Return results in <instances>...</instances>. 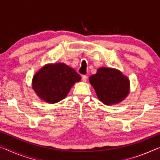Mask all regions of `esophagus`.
Returning a JSON list of instances; mask_svg holds the SVG:
<instances>
[{"label": "esophagus", "instance_id": "34e87169", "mask_svg": "<svg viewBox=\"0 0 160 160\" xmlns=\"http://www.w3.org/2000/svg\"><path fill=\"white\" fill-rule=\"evenodd\" d=\"M82 81L83 82H87V80H88V76H87V75H82Z\"/></svg>", "mask_w": 160, "mask_h": 160}]
</instances>
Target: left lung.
<instances>
[{
	"label": "left lung",
	"mask_w": 160,
	"mask_h": 160,
	"mask_svg": "<svg viewBox=\"0 0 160 160\" xmlns=\"http://www.w3.org/2000/svg\"><path fill=\"white\" fill-rule=\"evenodd\" d=\"M98 99L106 105L117 104L130 92V81L122 72L112 68L102 67L89 78Z\"/></svg>",
	"instance_id": "obj_1"
}]
</instances>
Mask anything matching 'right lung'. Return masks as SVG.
<instances>
[{
  "mask_svg": "<svg viewBox=\"0 0 160 160\" xmlns=\"http://www.w3.org/2000/svg\"><path fill=\"white\" fill-rule=\"evenodd\" d=\"M81 76L63 63H48L41 68L32 78V89L43 101L55 104L66 97Z\"/></svg>",
  "mask_w": 160,
  "mask_h": 160,
  "instance_id": "obj_1",
  "label": "right lung"
}]
</instances>
